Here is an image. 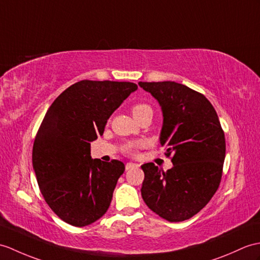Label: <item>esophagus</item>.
Masks as SVG:
<instances>
[{"instance_id": "34e87169", "label": "esophagus", "mask_w": 260, "mask_h": 260, "mask_svg": "<svg viewBox=\"0 0 260 260\" xmlns=\"http://www.w3.org/2000/svg\"><path fill=\"white\" fill-rule=\"evenodd\" d=\"M134 167H137V165L134 164V162H127V164L125 165L126 171H128V170H131V168H134Z\"/></svg>"}]
</instances>
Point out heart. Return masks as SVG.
Returning <instances> with one entry per match:
<instances>
[{"mask_svg": "<svg viewBox=\"0 0 260 260\" xmlns=\"http://www.w3.org/2000/svg\"><path fill=\"white\" fill-rule=\"evenodd\" d=\"M132 114L138 122L141 119L147 117V116H153V108L150 107L146 103H136L132 106ZM142 146L141 142H128L123 145V150L127 154H133L137 148Z\"/></svg>", "mask_w": 260, "mask_h": 260, "instance_id": "1", "label": "heart"}]
</instances>
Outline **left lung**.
<instances>
[{
    "label": "left lung",
    "mask_w": 260,
    "mask_h": 260,
    "mask_svg": "<svg viewBox=\"0 0 260 260\" xmlns=\"http://www.w3.org/2000/svg\"><path fill=\"white\" fill-rule=\"evenodd\" d=\"M161 106L160 145L174 166L164 172L142 165V197L168 221L191 218L218 189L226 154L225 134L214 106L205 96L176 82H140Z\"/></svg>",
    "instance_id": "obj_1"
}]
</instances>
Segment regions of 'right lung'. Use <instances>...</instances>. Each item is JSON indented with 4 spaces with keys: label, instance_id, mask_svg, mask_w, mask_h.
Returning a JSON list of instances; mask_svg holds the SVG:
<instances>
[{
    "label": "right lung",
    "instance_id": "obj_1",
    "mask_svg": "<svg viewBox=\"0 0 260 260\" xmlns=\"http://www.w3.org/2000/svg\"><path fill=\"white\" fill-rule=\"evenodd\" d=\"M135 83L83 80L52 103L36 133L32 161L40 190L59 218L76 227L100 219L110 207L124 162L90 157V142Z\"/></svg>",
    "mask_w": 260,
    "mask_h": 260
}]
</instances>
